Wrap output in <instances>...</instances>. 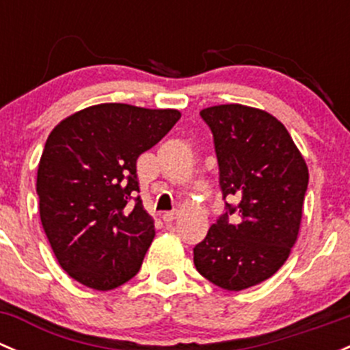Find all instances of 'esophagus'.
I'll use <instances>...</instances> for the list:
<instances>
[{
    "label": "esophagus",
    "mask_w": 350,
    "mask_h": 350,
    "mask_svg": "<svg viewBox=\"0 0 350 350\" xmlns=\"http://www.w3.org/2000/svg\"><path fill=\"white\" fill-rule=\"evenodd\" d=\"M176 218V213L174 211H165L164 215H162V220L165 221V224H172V220Z\"/></svg>",
    "instance_id": "esophagus-1"
}]
</instances>
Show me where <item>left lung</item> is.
Segmentation results:
<instances>
[{
	"label": "left lung",
	"instance_id": "1",
	"mask_svg": "<svg viewBox=\"0 0 350 350\" xmlns=\"http://www.w3.org/2000/svg\"><path fill=\"white\" fill-rule=\"evenodd\" d=\"M213 133L225 213L193 249L198 273L228 291L256 286L288 259L298 237L308 167L280 120L243 105L200 111ZM234 218L232 219L231 217Z\"/></svg>",
	"mask_w": 350,
	"mask_h": 350
}]
</instances>
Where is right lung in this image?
I'll return each instance as SVG.
<instances>
[{"instance_id": "1", "label": "right lung", "mask_w": 350, "mask_h": 350, "mask_svg": "<svg viewBox=\"0 0 350 350\" xmlns=\"http://www.w3.org/2000/svg\"><path fill=\"white\" fill-rule=\"evenodd\" d=\"M181 118L178 109L103 103L51 132L37 171L45 235L62 269L98 291L139 273L155 235L144 210L137 159Z\"/></svg>"}]
</instances>
